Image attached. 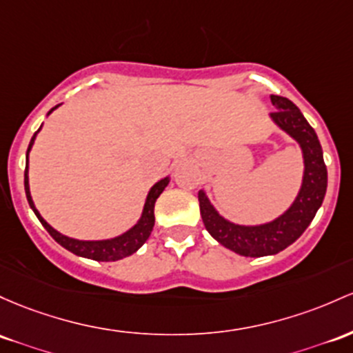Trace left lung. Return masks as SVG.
Listing matches in <instances>:
<instances>
[{
    "mask_svg": "<svg viewBox=\"0 0 353 353\" xmlns=\"http://www.w3.org/2000/svg\"><path fill=\"white\" fill-rule=\"evenodd\" d=\"M276 112L270 114L271 122L296 142L303 159V176L295 199L274 219L261 224L233 223L216 209L206 189H199V209L208 233L228 250L241 256H271L296 241L315 218L325 192H327V168L323 150L315 130L292 100L271 95Z\"/></svg>",
    "mask_w": 353,
    "mask_h": 353,
    "instance_id": "8db88e82",
    "label": "left lung"
}]
</instances>
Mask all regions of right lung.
I'll list each match as a JSON object with an SVG mask.
<instances>
[{"label": "right lung", "mask_w": 353, "mask_h": 353, "mask_svg": "<svg viewBox=\"0 0 353 353\" xmlns=\"http://www.w3.org/2000/svg\"><path fill=\"white\" fill-rule=\"evenodd\" d=\"M61 103H58L52 108V110L46 114L48 117L53 110H57ZM43 125V123H41ZM41 130H37L33 134L32 141H30L28 150H26V169H25V192H26V199H28L30 208L33 209V212L37 214V218L40 219V223L43 224V228L52 234V238L55 239L58 245H61L65 250L72 251L73 254L77 256H82V258H88V259H95V261H117V259L127 258L130 254H134L135 251L139 250L144 243L147 241L150 233H152V228L154 223H156V218H154V206H156V201L157 197L162 194L168 184L170 183V176H165L164 179L157 181L152 188L149 189L147 192L145 201H144V208H142L141 212V218L137 219V223L134 224L132 228H129L127 231H123L122 234L114 236V238H108V239H77V238H70L67 234H61L60 231H57L55 228L50 226L46 221L41 218L40 211H38L37 206L33 203V197L32 192H30V179H28V159H30V152H32V147L37 141V135Z\"/></svg>", "instance_id": "add662e5"}]
</instances>
